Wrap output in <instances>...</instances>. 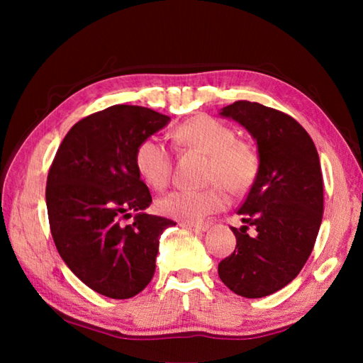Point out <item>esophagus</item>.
Instances as JSON below:
<instances>
[{"label":"esophagus","instance_id":"esophagus-1","mask_svg":"<svg viewBox=\"0 0 363 363\" xmlns=\"http://www.w3.org/2000/svg\"><path fill=\"white\" fill-rule=\"evenodd\" d=\"M182 227H186V229L194 232H206L210 229V224H182Z\"/></svg>","mask_w":363,"mask_h":363}]
</instances>
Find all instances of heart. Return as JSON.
Here are the masks:
<instances>
[{
	"instance_id": "heart-1",
	"label": "heart",
	"mask_w": 363,
	"mask_h": 363,
	"mask_svg": "<svg viewBox=\"0 0 363 363\" xmlns=\"http://www.w3.org/2000/svg\"><path fill=\"white\" fill-rule=\"evenodd\" d=\"M173 138L184 149L208 155L206 181L211 186L196 190H173L157 201V210L163 216L186 224L203 220L213 213L223 211L229 205V192L242 194L255 182L259 169V157L253 145L237 139L229 125L208 115L194 116L176 128ZM134 164L140 177L150 187L167 186L173 160L158 138H145L134 153Z\"/></svg>"
}]
</instances>
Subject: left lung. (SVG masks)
Here are the masks:
<instances>
[{
    "label": "left lung",
    "instance_id": "obj_1",
    "mask_svg": "<svg viewBox=\"0 0 363 363\" xmlns=\"http://www.w3.org/2000/svg\"><path fill=\"white\" fill-rule=\"evenodd\" d=\"M219 115L256 140L259 169L237 211L243 225L232 227L237 247L218 274L235 294L264 298L290 284L314 248L323 214L320 160L309 134L284 112L237 101Z\"/></svg>",
    "mask_w": 363,
    "mask_h": 363
}]
</instances>
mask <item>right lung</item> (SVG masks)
<instances>
[{
	"mask_svg": "<svg viewBox=\"0 0 363 363\" xmlns=\"http://www.w3.org/2000/svg\"><path fill=\"white\" fill-rule=\"evenodd\" d=\"M169 120L139 106L101 110L72 126L49 169L46 206L59 255L107 298H133L150 284L160 235L176 225L145 213L152 196L134 164L140 140ZM130 211L137 216L125 226Z\"/></svg>",
	"mask_w": 363,
	"mask_h": 363,
	"instance_id": "obj_1",
	"label": "right lung"
}]
</instances>
